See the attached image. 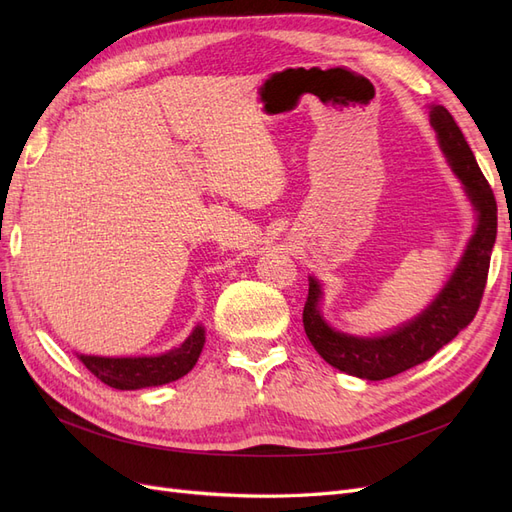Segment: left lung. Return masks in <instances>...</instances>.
<instances>
[{
  "instance_id": "1",
  "label": "left lung",
  "mask_w": 512,
  "mask_h": 512,
  "mask_svg": "<svg viewBox=\"0 0 512 512\" xmlns=\"http://www.w3.org/2000/svg\"><path fill=\"white\" fill-rule=\"evenodd\" d=\"M429 117L442 151L455 175L466 185V194L478 213L476 232L436 301L421 316L389 335L365 339L331 329L318 312L320 286L314 277L309 280L303 307L305 335L324 361L356 378L384 380L431 359L474 320L485 292L491 250L498 232V205L453 115L444 106H431Z\"/></svg>"
}]
</instances>
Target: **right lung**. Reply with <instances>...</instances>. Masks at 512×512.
Wrapping results in <instances>:
<instances>
[{
    "mask_svg": "<svg viewBox=\"0 0 512 512\" xmlns=\"http://www.w3.org/2000/svg\"><path fill=\"white\" fill-rule=\"evenodd\" d=\"M205 346V329L196 327L185 342L160 356H138V359H108V356H85L79 359L106 386L119 391H136L145 386H160L179 380L196 365Z\"/></svg>",
    "mask_w": 512,
    "mask_h": 512,
    "instance_id": "add662e5",
    "label": "right lung"
}]
</instances>
